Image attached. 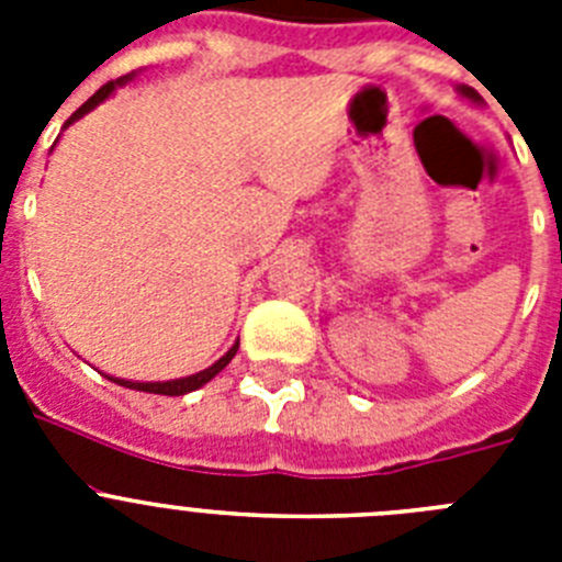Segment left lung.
Listing matches in <instances>:
<instances>
[{
  "label": "left lung",
  "mask_w": 562,
  "mask_h": 562,
  "mask_svg": "<svg viewBox=\"0 0 562 562\" xmlns=\"http://www.w3.org/2000/svg\"><path fill=\"white\" fill-rule=\"evenodd\" d=\"M456 92H459L461 98H467V101H473V103H481V95L475 92L473 87H456Z\"/></svg>",
  "instance_id": "1"
}]
</instances>
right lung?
<instances>
[{
    "instance_id": "1",
    "label": "right lung",
    "mask_w": 562,
    "mask_h": 562,
    "mask_svg": "<svg viewBox=\"0 0 562 562\" xmlns=\"http://www.w3.org/2000/svg\"><path fill=\"white\" fill-rule=\"evenodd\" d=\"M132 78H134V72H128V76L117 78V81H109V83H103V87L98 89L95 95L89 98V101L83 103V106L78 109V112L72 114V117H69V121H67V126H69V123L81 121L83 114H87V112H92V109H95L98 103H103V101H106V98L112 95V92H114V89H117V87H126V83L132 81ZM67 126H64V128H67ZM236 351H238V340L233 342L231 349H227L225 355L220 357V360L213 362V366H207L205 371H196V374H191V376H180V380H166V382H137V380H121V376H112V374H103V376H106V380H112V382H117V385H123V389H132V391H146V394H162V396H182V394H191V391L202 389V385H205V382H211L213 376L220 374V371L225 369L227 362H231L233 357H236Z\"/></svg>"
}]
</instances>
